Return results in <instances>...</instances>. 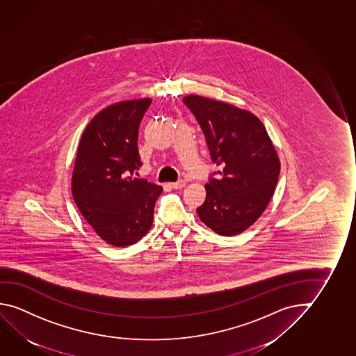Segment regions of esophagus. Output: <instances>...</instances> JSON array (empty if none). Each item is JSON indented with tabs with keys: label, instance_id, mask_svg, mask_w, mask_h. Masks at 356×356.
I'll return each mask as SVG.
<instances>
[{
	"label": "esophagus",
	"instance_id": "1",
	"mask_svg": "<svg viewBox=\"0 0 356 356\" xmlns=\"http://www.w3.org/2000/svg\"><path fill=\"white\" fill-rule=\"evenodd\" d=\"M185 186H186V181L185 180L176 181V182H172V184H171V187H172V188H182V187Z\"/></svg>",
	"mask_w": 356,
	"mask_h": 356
}]
</instances>
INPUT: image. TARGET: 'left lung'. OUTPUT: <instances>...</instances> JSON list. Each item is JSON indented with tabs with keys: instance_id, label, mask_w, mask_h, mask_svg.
Masks as SVG:
<instances>
[{
	"instance_id": "obj_1",
	"label": "left lung",
	"mask_w": 356,
	"mask_h": 356,
	"mask_svg": "<svg viewBox=\"0 0 356 356\" xmlns=\"http://www.w3.org/2000/svg\"><path fill=\"white\" fill-rule=\"evenodd\" d=\"M184 104L202 128L218 170L209 176L198 217L220 236H236L257 220L277 185L279 156L261 120L248 111L201 96Z\"/></svg>"
}]
</instances>
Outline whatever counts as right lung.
<instances>
[{
    "label": "right lung",
    "mask_w": 356,
    "mask_h": 356,
    "mask_svg": "<svg viewBox=\"0 0 356 356\" xmlns=\"http://www.w3.org/2000/svg\"><path fill=\"white\" fill-rule=\"evenodd\" d=\"M152 99L112 104L82 133L72 172V196L106 243L129 246L148 233L163 187L134 177L142 166L138 129Z\"/></svg>",
    "instance_id": "add662e5"
}]
</instances>
